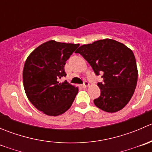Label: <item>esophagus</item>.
Instances as JSON below:
<instances>
[{"instance_id":"esophagus-1","label":"esophagus","mask_w":152,"mask_h":152,"mask_svg":"<svg viewBox=\"0 0 152 152\" xmlns=\"http://www.w3.org/2000/svg\"><path fill=\"white\" fill-rule=\"evenodd\" d=\"M89 85H90V84H89V82H87V81H85V82H84L83 85H82V87H83V88H86V87H88Z\"/></svg>"}]
</instances>
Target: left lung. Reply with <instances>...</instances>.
I'll list each match as a JSON object with an SVG mask.
<instances>
[{
  "label": "left lung",
  "mask_w": 152,
  "mask_h": 152,
  "mask_svg": "<svg viewBox=\"0 0 152 152\" xmlns=\"http://www.w3.org/2000/svg\"><path fill=\"white\" fill-rule=\"evenodd\" d=\"M79 53L87 61L96 75L102 74L99 82L101 95L95 105L107 113H115L128 104L137 82V68L132 50L111 39H100L80 46Z\"/></svg>",
  "instance_id": "left-lung-1"
}]
</instances>
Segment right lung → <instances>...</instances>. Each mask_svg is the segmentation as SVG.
Wrapping results in <instances>:
<instances>
[{
    "label": "right lung",
    "mask_w": 152,
    "mask_h": 152,
    "mask_svg": "<svg viewBox=\"0 0 152 152\" xmlns=\"http://www.w3.org/2000/svg\"><path fill=\"white\" fill-rule=\"evenodd\" d=\"M79 44L48 41L38 46L27 58L23 79L26 94L38 110L50 116L63 114L73 104L78 88L66 80L65 62Z\"/></svg>",
    "instance_id": "right-lung-1"
}]
</instances>
